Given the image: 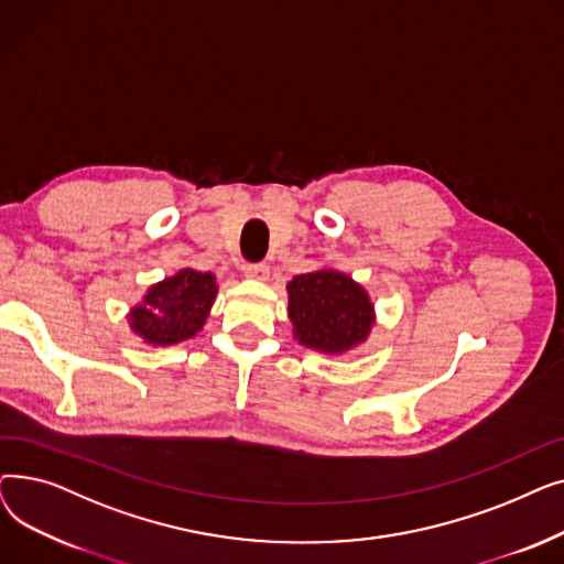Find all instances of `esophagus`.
Instances as JSON below:
<instances>
[{"label":"esophagus","mask_w":564,"mask_h":564,"mask_svg":"<svg viewBox=\"0 0 564 564\" xmlns=\"http://www.w3.org/2000/svg\"><path fill=\"white\" fill-rule=\"evenodd\" d=\"M245 274L253 281H267L270 279V264L267 262H251L245 267Z\"/></svg>","instance_id":"34e87169"}]
</instances>
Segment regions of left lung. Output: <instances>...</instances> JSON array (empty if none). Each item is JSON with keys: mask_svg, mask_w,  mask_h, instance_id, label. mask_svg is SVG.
<instances>
[{"mask_svg": "<svg viewBox=\"0 0 564 564\" xmlns=\"http://www.w3.org/2000/svg\"><path fill=\"white\" fill-rule=\"evenodd\" d=\"M288 317L300 345L322 354H347L359 347L377 322L368 290L332 267L288 283Z\"/></svg>", "mask_w": 564, "mask_h": 564, "instance_id": "1", "label": "left lung"}]
</instances>
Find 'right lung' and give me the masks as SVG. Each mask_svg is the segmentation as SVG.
<instances>
[{"label": "right lung", "instance_id": "right-lung-1", "mask_svg": "<svg viewBox=\"0 0 564 564\" xmlns=\"http://www.w3.org/2000/svg\"><path fill=\"white\" fill-rule=\"evenodd\" d=\"M217 290L215 274L185 267L145 290L141 302L128 313L130 329L153 347L189 340L203 329Z\"/></svg>", "mask_w": 564, "mask_h": 564}]
</instances>
